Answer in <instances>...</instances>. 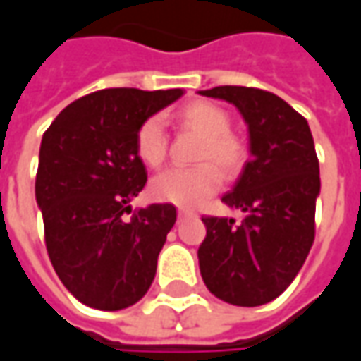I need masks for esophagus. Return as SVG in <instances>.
Returning <instances> with one entry per match:
<instances>
[{"label": "esophagus", "mask_w": 361, "mask_h": 361, "mask_svg": "<svg viewBox=\"0 0 361 361\" xmlns=\"http://www.w3.org/2000/svg\"><path fill=\"white\" fill-rule=\"evenodd\" d=\"M190 216H194V212H190V209H185V208L178 209V219H185V217H190Z\"/></svg>", "instance_id": "obj_1"}]
</instances>
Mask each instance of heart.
I'll return each instance as SVG.
<instances>
[{
  "label": "heart",
  "instance_id": "heart-1",
  "mask_svg": "<svg viewBox=\"0 0 361 361\" xmlns=\"http://www.w3.org/2000/svg\"><path fill=\"white\" fill-rule=\"evenodd\" d=\"M176 120L183 128L202 135L196 161L200 165L188 169L173 167L163 171L152 180V194L161 202L183 208L200 206L216 194L227 178H237L247 167L250 157L249 142L231 130L229 112L204 99L183 104L176 111ZM169 152V135L157 116H149L135 132V153L147 167L163 165Z\"/></svg>",
  "mask_w": 361,
  "mask_h": 361
}]
</instances>
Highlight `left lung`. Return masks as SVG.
<instances>
[{"label": "left lung", "instance_id": "left-lung-1", "mask_svg": "<svg viewBox=\"0 0 361 361\" xmlns=\"http://www.w3.org/2000/svg\"><path fill=\"white\" fill-rule=\"evenodd\" d=\"M200 93L233 103L250 137L249 163L221 198L245 217H202V280L231 305H264L293 282L315 241L321 178L313 135L307 120L270 91L221 85Z\"/></svg>", "mask_w": 361, "mask_h": 361}]
</instances>
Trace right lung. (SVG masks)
I'll list each match as a JSON object with an SVG mask.
<instances>
[{"mask_svg": "<svg viewBox=\"0 0 361 361\" xmlns=\"http://www.w3.org/2000/svg\"><path fill=\"white\" fill-rule=\"evenodd\" d=\"M180 94L101 89L68 104L42 135L35 192L46 250L68 291L89 307H130L155 278L176 208H130L147 183L135 132Z\"/></svg>", "mask_w": 361, "mask_h": 361, "instance_id": "right-lung-1", "label": "right lung"}]
</instances>
